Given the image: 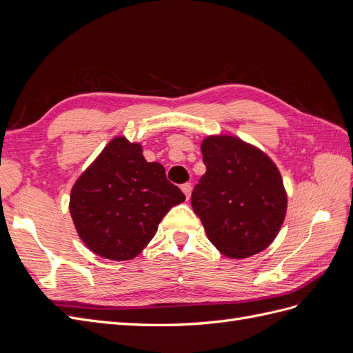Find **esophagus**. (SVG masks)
Listing matches in <instances>:
<instances>
[{"mask_svg":"<svg viewBox=\"0 0 353 353\" xmlns=\"http://www.w3.org/2000/svg\"><path fill=\"white\" fill-rule=\"evenodd\" d=\"M181 190H183V193L185 194V197H187V199H190V196H191V191H193V188H191V184H190V183L183 184V185H181Z\"/></svg>","mask_w":353,"mask_h":353,"instance_id":"1","label":"esophagus"}]
</instances>
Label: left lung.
<instances>
[{
  "mask_svg": "<svg viewBox=\"0 0 353 353\" xmlns=\"http://www.w3.org/2000/svg\"><path fill=\"white\" fill-rule=\"evenodd\" d=\"M206 172L191 194V206L215 248L231 259L265 250L279 236L287 191L272 159L234 135L201 141Z\"/></svg>",
  "mask_w": 353,
  "mask_h": 353,
  "instance_id": "1",
  "label": "left lung"
}]
</instances>
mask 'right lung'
Returning a JSON list of instances; mask_svg holds the SVG:
<instances>
[{
	"mask_svg": "<svg viewBox=\"0 0 353 353\" xmlns=\"http://www.w3.org/2000/svg\"><path fill=\"white\" fill-rule=\"evenodd\" d=\"M185 200L143 145L114 137L74 181L69 210L79 239L95 254L131 261L150 243L169 209Z\"/></svg>",
	"mask_w": 353,
	"mask_h": 353,
	"instance_id": "right-lung-1",
	"label": "right lung"
}]
</instances>
